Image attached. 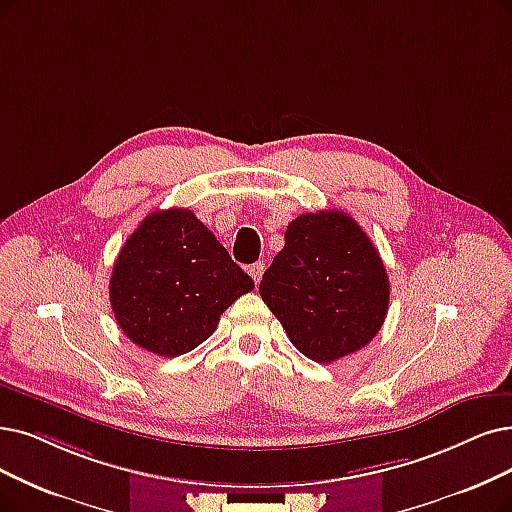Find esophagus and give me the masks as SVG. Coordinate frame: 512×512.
<instances>
[{"instance_id": "1", "label": "esophagus", "mask_w": 512, "mask_h": 512, "mask_svg": "<svg viewBox=\"0 0 512 512\" xmlns=\"http://www.w3.org/2000/svg\"><path fill=\"white\" fill-rule=\"evenodd\" d=\"M262 273H264V264H262V262H254L252 267H250V275H252L254 283H260V279H262Z\"/></svg>"}]
</instances>
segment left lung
Instances as JSON below:
<instances>
[{
	"label": "left lung",
	"instance_id": "left-lung-1",
	"mask_svg": "<svg viewBox=\"0 0 512 512\" xmlns=\"http://www.w3.org/2000/svg\"><path fill=\"white\" fill-rule=\"evenodd\" d=\"M258 290L296 349L317 363L370 344L391 294L374 243L355 218L338 210L292 220Z\"/></svg>",
	"mask_w": 512,
	"mask_h": 512
}]
</instances>
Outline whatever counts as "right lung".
<instances>
[{
	"instance_id": "obj_1",
	"label": "right lung",
	"mask_w": 512,
	"mask_h": 512,
	"mask_svg": "<svg viewBox=\"0 0 512 512\" xmlns=\"http://www.w3.org/2000/svg\"><path fill=\"white\" fill-rule=\"evenodd\" d=\"M254 281L191 210L149 214L126 239L109 281L111 309L140 349L178 357L208 340Z\"/></svg>"
}]
</instances>
